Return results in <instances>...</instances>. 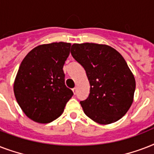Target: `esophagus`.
I'll list each match as a JSON object with an SVG mask.
<instances>
[{
  "instance_id": "34e87169",
  "label": "esophagus",
  "mask_w": 154,
  "mask_h": 154,
  "mask_svg": "<svg viewBox=\"0 0 154 154\" xmlns=\"http://www.w3.org/2000/svg\"><path fill=\"white\" fill-rule=\"evenodd\" d=\"M77 88H73V89H72V92H73V94H74V95L77 94Z\"/></svg>"
}]
</instances>
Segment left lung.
I'll return each instance as SVG.
<instances>
[{
    "label": "left lung",
    "instance_id": "8db88e82",
    "mask_svg": "<svg viewBox=\"0 0 154 154\" xmlns=\"http://www.w3.org/2000/svg\"><path fill=\"white\" fill-rule=\"evenodd\" d=\"M72 57L86 72L90 84L88 98L81 101L87 117L101 125L117 122L134 101L136 82L121 53L107 45L73 44Z\"/></svg>",
    "mask_w": 154,
    "mask_h": 154
}]
</instances>
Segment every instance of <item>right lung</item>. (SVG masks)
<instances>
[{
  "label": "right lung",
  "mask_w": 154,
  "mask_h": 154,
  "mask_svg": "<svg viewBox=\"0 0 154 154\" xmlns=\"http://www.w3.org/2000/svg\"><path fill=\"white\" fill-rule=\"evenodd\" d=\"M70 47L67 42L41 45L20 63L13 91L20 109L33 122L45 124L56 120L72 97L63 71Z\"/></svg>",
  "instance_id": "1"
}]
</instances>
